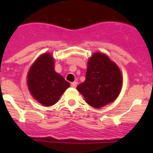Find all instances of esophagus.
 <instances>
[{"instance_id": "1", "label": "esophagus", "mask_w": 153, "mask_h": 153, "mask_svg": "<svg viewBox=\"0 0 153 153\" xmlns=\"http://www.w3.org/2000/svg\"><path fill=\"white\" fill-rule=\"evenodd\" d=\"M71 86L72 87H74V88H76V86H77V82H73V83H71Z\"/></svg>"}]
</instances>
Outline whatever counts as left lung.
Instances as JSON below:
<instances>
[{"mask_svg":"<svg viewBox=\"0 0 153 153\" xmlns=\"http://www.w3.org/2000/svg\"><path fill=\"white\" fill-rule=\"evenodd\" d=\"M122 87V75L117 64L106 55L96 53L88 60L86 80L76 90L94 108H101L114 101Z\"/></svg>","mask_w":153,"mask_h":153,"instance_id":"left-lung-1","label":"left lung"}]
</instances>
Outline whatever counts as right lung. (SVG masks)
Returning <instances> with one entry per match:
<instances>
[{
	"instance_id": "add662e5",
	"label": "right lung",
	"mask_w": 153,
	"mask_h": 153,
	"mask_svg": "<svg viewBox=\"0 0 153 153\" xmlns=\"http://www.w3.org/2000/svg\"><path fill=\"white\" fill-rule=\"evenodd\" d=\"M27 86L31 95L45 106H53L70 87V83L54 70L53 59L44 53L34 62L27 75Z\"/></svg>"
}]
</instances>
